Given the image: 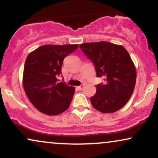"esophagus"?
<instances>
[{
    "mask_svg": "<svg viewBox=\"0 0 158 158\" xmlns=\"http://www.w3.org/2000/svg\"><path fill=\"white\" fill-rule=\"evenodd\" d=\"M77 88H78V89H79V90H81L83 89V88H84V85H80V86H78Z\"/></svg>",
    "mask_w": 158,
    "mask_h": 158,
    "instance_id": "1",
    "label": "esophagus"
}]
</instances>
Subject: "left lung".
I'll return each instance as SVG.
<instances>
[{"mask_svg":"<svg viewBox=\"0 0 158 158\" xmlns=\"http://www.w3.org/2000/svg\"><path fill=\"white\" fill-rule=\"evenodd\" d=\"M95 66L97 77L104 85H97L96 94L90 97L94 108L102 113H114L122 108L131 98L135 87L137 70L124 47L107 41L79 45Z\"/></svg>","mask_w":158,"mask_h":158,"instance_id":"obj_1","label":"left lung"}]
</instances>
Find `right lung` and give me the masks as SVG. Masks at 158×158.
<instances>
[{
	"mask_svg": "<svg viewBox=\"0 0 158 158\" xmlns=\"http://www.w3.org/2000/svg\"><path fill=\"white\" fill-rule=\"evenodd\" d=\"M79 44H46L27 56L23 73V86L30 102L49 116L60 114L70 106L75 88L58 82L61 65L67 56Z\"/></svg>",
	"mask_w": 158,
	"mask_h": 158,
	"instance_id": "1",
	"label": "right lung"
}]
</instances>
